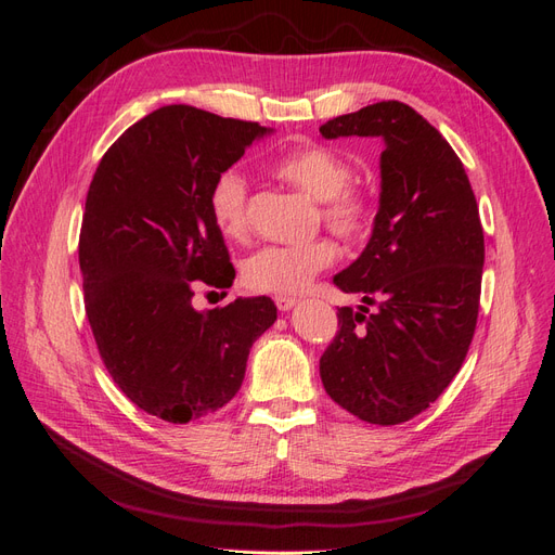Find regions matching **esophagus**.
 <instances>
[{"mask_svg":"<svg viewBox=\"0 0 555 555\" xmlns=\"http://www.w3.org/2000/svg\"><path fill=\"white\" fill-rule=\"evenodd\" d=\"M296 304H298V298H294V296H275V306H278V310H282V312L292 310Z\"/></svg>","mask_w":555,"mask_h":555,"instance_id":"esophagus-1","label":"esophagus"}]
</instances>
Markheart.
<instances>
[{
	"mask_svg": "<svg viewBox=\"0 0 555 555\" xmlns=\"http://www.w3.org/2000/svg\"><path fill=\"white\" fill-rule=\"evenodd\" d=\"M273 173L317 201L322 224L343 241L363 238L373 222V201L351 182L349 162L326 145H298L273 164ZM208 206L215 224L231 238L247 233V182L238 171L215 178ZM335 261V245L314 238L304 245H268L243 263L245 287L259 294H298Z\"/></svg>",
	"mask_w": 555,
	"mask_h": 555,
	"instance_id": "obj_1",
	"label": "heart"
}]
</instances>
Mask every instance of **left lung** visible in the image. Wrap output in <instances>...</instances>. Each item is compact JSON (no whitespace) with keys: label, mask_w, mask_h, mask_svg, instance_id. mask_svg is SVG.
Masks as SVG:
<instances>
[{"label":"left lung","mask_w":555,"mask_h":555,"mask_svg":"<svg viewBox=\"0 0 555 555\" xmlns=\"http://www.w3.org/2000/svg\"><path fill=\"white\" fill-rule=\"evenodd\" d=\"M319 131L384 141L373 236L333 278L363 306L338 310L319 375L343 410L396 426L440 398L473 343L483 271L477 198L453 147L408 104L379 102Z\"/></svg>","instance_id":"obj_1"}]
</instances>
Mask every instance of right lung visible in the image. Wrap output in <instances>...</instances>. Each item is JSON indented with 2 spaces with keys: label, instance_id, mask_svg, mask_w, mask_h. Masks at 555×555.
Returning <instances> with one entry per match:
<instances>
[{
  "label": "right lung",
  "instance_id": "right-lung-1",
  "mask_svg": "<svg viewBox=\"0 0 555 555\" xmlns=\"http://www.w3.org/2000/svg\"><path fill=\"white\" fill-rule=\"evenodd\" d=\"M268 131L162 106L106 150L90 182L78 261L99 357L133 405L169 424L224 408L278 319L268 296L192 306L196 282L229 289L236 278L210 215L212 182Z\"/></svg>",
  "mask_w": 555,
  "mask_h": 555
}]
</instances>
